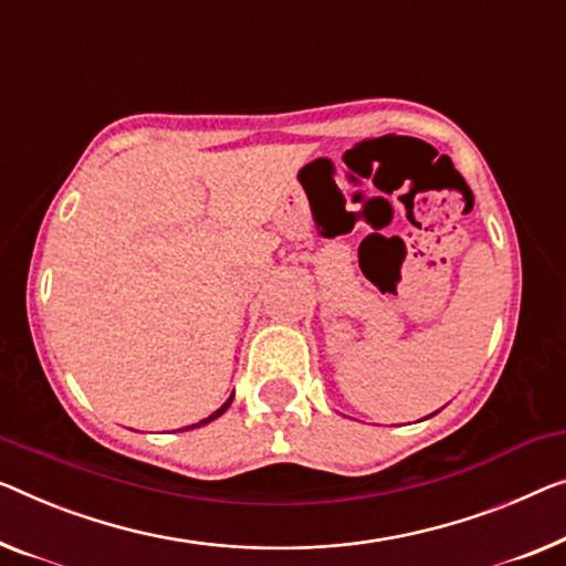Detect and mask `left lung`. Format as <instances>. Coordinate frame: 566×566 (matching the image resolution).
I'll use <instances>...</instances> for the list:
<instances>
[{
  "label": "left lung",
  "instance_id": "obj_1",
  "mask_svg": "<svg viewBox=\"0 0 566 566\" xmlns=\"http://www.w3.org/2000/svg\"><path fill=\"white\" fill-rule=\"evenodd\" d=\"M434 415H437V411H434ZM434 415H429V417H434Z\"/></svg>",
  "mask_w": 566,
  "mask_h": 566
}]
</instances>
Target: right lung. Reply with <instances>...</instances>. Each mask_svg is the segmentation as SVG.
Masks as SVG:
<instances>
[{
  "instance_id": "obj_1",
  "label": "right lung",
  "mask_w": 566,
  "mask_h": 566,
  "mask_svg": "<svg viewBox=\"0 0 566 566\" xmlns=\"http://www.w3.org/2000/svg\"><path fill=\"white\" fill-rule=\"evenodd\" d=\"M231 401H233V394L229 396V399H226V403H223V407H221V409H216V411H213V415H210V417H206V419H200V421H198V424H190V427H185V429H196V427H202V424H208V421H213V419H218V417H221V415H226V409H229V407H231Z\"/></svg>"
}]
</instances>
